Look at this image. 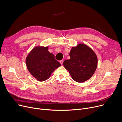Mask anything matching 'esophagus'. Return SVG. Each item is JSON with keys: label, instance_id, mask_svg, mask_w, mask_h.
<instances>
[{"label": "esophagus", "instance_id": "34e87169", "mask_svg": "<svg viewBox=\"0 0 122 122\" xmlns=\"http://www.w3.org/2000/svg\"><path fill=\"white\" fill-rule=\"evenodd\" d=\"M63 62H64V60H61V61H60V64L61 65H62L63 64Z\"/></svg>", "mask_w": 122, "mask_h": 122}]
</instances>
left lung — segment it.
Here are the masks:
<instances>
[{
  "instance_id": "1",
  "label": "left lung",
  "mask_w": 122,
  "mask_h": 122,
  "mask_svg": "<svg viewBox=\"0 0 122 122\" xmlns=\"http://www.w3.org/2000/svg\"><path fill=\"white\" fill-rule=\"evenodd\" d=\"M70 59L63 62L65 68L72 78L80 83L89 80L97 68L98 59L94 51L84 43L72 47L69 53Z\"/></svg>"
}]
</instances>
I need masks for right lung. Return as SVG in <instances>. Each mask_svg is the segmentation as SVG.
<instances>
[{
  "instance_id": "right-lung-1",
  "label": "right lung",
  "mask_w": 122,
  "mask_h": 122,
  "mask_svg": "<svg viewBox=\"0 0 122 122\" xmlns=\"http://www.w3.org/2000/svg\"><path fill=\"white\" fill-rule=\"evenodd\" d=\"M25 63L30 74L37 81L48 79L53 71L61 66L54 55L48 51V46H36L29 52Z\"/></svg>"
}]
</instances>
